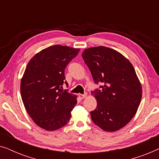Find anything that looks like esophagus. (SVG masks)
Listing matches in <instances>:
<instances>
[{
    "instance_id": "esophagus-1",
    "label": "esophagus",
    "mask_w": 159,
    "mask_h": 159,
    "mask_svg": "<svg viewBox=\"0 0 159 159\" xmlns=\"http://www.w3.org/2000/svg\"><path fill=\"white\" fill-rule=\"evenodd\" d=\"M79 96H80V98L83 99V98H85L87 97V95L86 94H80Z\"/></svg>"
}]
</instances>
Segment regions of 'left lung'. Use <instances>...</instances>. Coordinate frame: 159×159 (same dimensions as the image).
<instances>
[{"label":"left lung","instance_id":"left-lung-1","mask_svg":"<svg viewBox=\"0 0 159 159\" xmlns=\"http://www.w3.org/2000/svg\"><path fill=\"white\" fill-rule=\"evenodd\" d=\"M82 56L95 83L103 84L92 92L97 107L90 111L91 119L106 132L121 129L135 115L142 98L133 66L122 54L104 46L87 48Z\"/></svg>","mask_w":159,"mask_h":159}]
</instances>
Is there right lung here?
<instances>
[{
  "label": "right lung",
  "mask_w": 159,
  "mask_h": 159,
  "mask_svg": "<svg viewBox=\"0 0 159 159\" xmlns=\"http://www.w3.org/2000/svg\"><path fill=\"white\" fill-rule=\"evenodd\" d=\"M79 48L55 45L35 54L21 80V99L28 114L39 127L48 131L60 129L71 119L77 96L63 90L64 70Z\"/></svg>",
  "instance_id": "obj_1"
}]
</instances>
